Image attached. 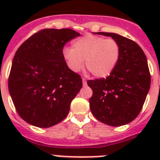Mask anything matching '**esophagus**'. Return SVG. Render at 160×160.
I'll return each mask as SVG.
<instances>
[{
    "label": "esophagus",
    "instance_id": "34e87169",
    "mask_svg": "<svg viewBox=\"0 0 160 160\" xmlns=\"http://www.w3.org/2000/svg\"><path fill=\"white\" fill-rule=\"evenodd\" d=\"M82 84L83 86H86V85H87V81H86V79L85 78H82Z\"/></svg>",
    "mask_w": 160,
    "mask_h": 160
}]
</instances>
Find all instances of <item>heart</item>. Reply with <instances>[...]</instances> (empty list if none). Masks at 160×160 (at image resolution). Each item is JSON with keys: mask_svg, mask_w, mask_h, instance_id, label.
<instances>
[{"mask_svg": "<svg viewBox=\"0 0 160 160\" xmlns=\"http://www.w3.org/2000/svg\"><path fill=\"white\" fill-rule=\"evenodd\" d=\"M121 50L112 38L87 34L73 41L72 48L62 49V57L73 72L82 70L85 64L93 75L98 78L110 76L116 68Z\"/></svg>", "mask_w": 160, "mask_h": 160, "instance_id": "heart-1", "label": "heart"}]
</instances>
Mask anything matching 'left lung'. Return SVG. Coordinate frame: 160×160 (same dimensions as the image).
Returning a JSON list of instances; mask_svg holds the SVG:
<instances>
[{
  "label": "left lung",
  "mask_w": 160,
  "mask_h": 160,
  "mask_svg": "<svg viewBox=\"0 0 160 160\" xmlns=\"http://www.w3.org/2000/svg\"><path fill=\"white\" fill-rule=\"evenodd\" d=\"M111 37L120 46L118 63L106 78L87 82L92 89L90 108L100 122L119 127L132 122L138 115L151 86L146 55L135 42L114 32H96Z\"/></svg>",
  "instance_id": "left-lung-1"
}]
</instances>
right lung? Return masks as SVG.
<instances>
[{
	"mask_svg": "<svg viewBox=\"0 0 160 160\" xmlns=\"http://www.w3.org/2000/svg\"><path fill=\"white\" fill-rule=\"evenodd\" d=\"M80 33L70 29H42L18 48L12 59L8 91L20 117L47 128L62 122L82 87L62 57L65 44Z\"/></svg>",
	"mask_w": 160,
	"mask_h": 160,
	"instance_id": "right-lung-1",
	"label": "right lung"
}]
</instances>
